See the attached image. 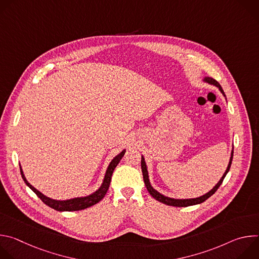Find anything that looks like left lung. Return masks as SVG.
<instances>
[{"label":"left lung","instance_id":"1","mask_svg":"<svg viewBox=\"0 0 259 259\" xmlns=\"http://www.w3.org/2000/svg\"><path fill=\"white\" fill-rule=\"evenodd\" d=\"M204 82L208 83V84H211V85H214L216 86L219 91L223 93V95L226 97V94L223 90V88H221V86L219 85V83L210 78V77H205ZM233 156H234V147H233V151H232V154H231V158H230V162H229V165H228V168L226 170V172L224 173L223 177L220 178V180L216 183V186L211 190L209 191L207 194L201 196V197H198V198H193V199H173V198H169V197H166L162 194H160L158 191H156L152 186H151V182H150V178H149V172H147V167H146V164H145V161H144V158L141 156V171H142V175H143V180H144V183H145V187L147 189V191H149V193L151 194V196L156 199L157 201L163 203V204H166L168 206H174V207H188V206H193V205H197V204H201L203 203L204 201H206L208 198H210L217 190L218 188L220 187V184L223 183L226 175L228 174V172L230 171V168H231V165H232V161H233Z\"/></svg>","mask_w":259,"mask_h":259}]
</instances>
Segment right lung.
<instances>
[{"instance_id":"1","label":"right lung","mask_w":259,"mask_h":259,"mask_svg":"<svg viewBox=\"0 0 259 259\" xmlns=\"http://www.w3.org/2000/svg\"><path fill=\"white\" fill-rule=\"evenodd\" d=\"M125 152H126V150H123L118 156H116L112 160V162L109 163L100 188L96 192H94L93 194H91L89 196H86V197H80V198L78 197V198H73V199H69V200H63V201L53 200L51 198L46 197L45 195H43L41 192H39L38 190L34 189L31 186V184L26 180V178H25V176L23 174V171L21 169V166L19 165L20 173H21L22 179L24 180L26 186L36 196H38L47 206H49V207H51V208H53V209H55L57 211H79V210H83V209L89 208V207L97 204L99 201H101L103 199V197L105 196V194H106V192H107V190L109 188L110 179H112L113 172H114L115 168L117 167V165L119 164V162L121 161V159L123 158V156L125 155Z\"/></svg>"}]
</instances>
